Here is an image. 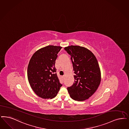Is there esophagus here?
<instances>
[{"label": "esophagus", "instance_id": "esophagus-1", "mask_svg": "<svg viewBox=\"0 0 129 129\" xmlns=\"http://www.w3.org/2000/svg\"><path fill=\"white\" fill-rule=\"evenodd\" d=\"M64 77H65V76H62V78H63V79H64Z\"/></svg>", "mask_w": 129, "mask_h": 129}]
</instances>
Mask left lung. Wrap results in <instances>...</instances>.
Masks as SVG:
<instances>
[{
    "label": "left lung",
    "mask_w": 129,
    "mask_h": 129,
    "mask_svg": "<svg viewBox=\"0 0 129 129\" xmlns=\"http://www.w3.org/2000/svg\"><path fill=\"white\" fill-rule=\"evenodd\" d=\"M71 55L73 65L74 82L67 88L71 98L79 101L85 100L98 89L101 82V72L98 60L87 48L71 46L64 48Z\"/></svg>",
    "instance_id": "1"
}]
</instances>
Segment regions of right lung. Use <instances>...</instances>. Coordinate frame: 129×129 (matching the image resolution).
<instances>
[{
	"instance_id": "add662e5",
	"label": "right lung",
	"mask_w": 129,
	"mask_h": 129,
	"mask_svg": "<svg viewBox=\"0 0 129 129\" xmlns=\"http://www.w3.org/2000/svg\"><path fill=\"white\" fill-rule=\"evenodd\" d=\"M62 47L48 46L36 52L27 68L29 83L34 92L44 99L54 98L62 84L57 76L55 61Z\"/></svg>"
}]
</instances>
